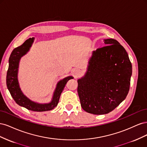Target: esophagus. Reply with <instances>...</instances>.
<instances>
[{"label": "esophagus", "instance_id": "esophagus-1", "mask_svg": "<svg viewBox=\"0 0 147 147\" xmlns=\"http://www.w3.org/2000/svg\"><path fill=\"white\" fill-rule=\"evenodd\" d=\"M79 73H80L79 70H77V71H75V74H76L77 75H78L79 74Z\"/></svg>", "mask_w": 147, "mask_h": 147}]
</instances>
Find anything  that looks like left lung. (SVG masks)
Instances as JSON below:
<instances>
[{"instance_id": "left-lung-1", "label": "left lung", "mask_w": 147, "mask_h": 147, "mask_svg": "<svg viewBox=\"0 0 147 147\" xmlns=\"http://www.w3.org/2000/svg\"><path fill=\"white\" fill-rule=\"evenodd\" d=\"M93 51L87 71L78 82L82 109L94 115L112 112L126 99L129 90L132 64L127 53L113 38Z\"/></svg>"}]
</instances>
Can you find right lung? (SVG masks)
Masks as SVG:
<instances>
[{"label": "right lung", "instance_id": "right-lung-1", "mask_svg": "<svg viewBox=\"0 0 147 147\" xmlns=\"http://www.w3.org/2000/svg\"><path fill=\"white\" fill-rule=\"evenodd\" d=\"M34 41V38H30L26 40L23 45L15 48L11 53L8 61V69L7 74V86L13 99L17 104L34 112H45L55 109L57 105L64 88L69 80L74 78L68 76L57 82L53 92L52 99L49 103H38L29 99L22 92L18 78L19 64L22 57L27 54Z\"/></svg>", "mask_w": 147, "mask_h": 147}]
</instances>
